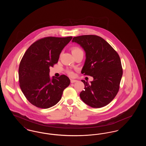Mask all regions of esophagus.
I'll return each instance as SVG.
<instances>
[{
    "label": "esophagus",
    "instance_id": "34e87169",
    "mask_svg": "<svg viewBox=\"0 0 146 146\" xmlns=\"http://www.w3.org/2000/svg\"><path fill=\"white\" fill-rule=\"evenodd\" d=\"M77 80H74V79H70V83H74L75 82H76Z\"/></svg>",
    "mask_w": 146,
    "mask_h": 146
}]
</instances>
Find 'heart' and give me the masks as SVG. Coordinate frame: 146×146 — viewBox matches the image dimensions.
Returning <instances> with one entry per match:
<instances>
[{
  "instance_id": "obj_1",
  "label": "heart",
  "mask_w": 146,
  "mask_h": 146,
  "mask_svg": "<svg viewBox=\"0 0 146 146\" xmlns=\"http://www.w3.org/2000/svg\"><path fill=\"white\" fill-rule=\"evenodd\" d=\"M71 51H72V53L73 55H75V54H76L77 53H78V52H79L80 51H83L82 50V49H80L79 48L76 46V47H73L71 49ZM67 73L70 76H73V74H74L73 72L72 71V70H67Z\"/></svg>"
}]
</instances>
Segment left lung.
I'll return each mask as SVG.
<instances>
[{"label":"left lung","mask_w":146,"mask_h":146,"mask_svg":"<svg viewBox=\"0 0 146 146\" xmlns=\"http://www.w3.org/2000/svg\"><path fill=\"white\" fill-rule=\"evenodd\" d=\"M72 42L83 47L86 60L82 73L94 78L85 85L80 97L84 103L93 108H101L110 104L119 90L123 76L120 57L111 45L96 35L75 36Z\"/></svg>","instance_id":"obj_1"}]
</instances>
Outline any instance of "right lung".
<instances>
[{
  "label": "right lung",
  "mask_w": 146,
  "mask_h": 146,
  "mask_svg": "<svg viewBox=\"0 0 146 146\" xmlns=\"http://www.w3.org/2000/svg\"><path fill=\"white\" fill-rule=\"evenodd\" d=\"M72 39L44 37L33 42L23 56L19 68V85L27 100L35 107L45 109L55 105L69 86L68 76L62 74L51 79L49 72Z\"/></svg>",
  "instance_id": "add662e5"
}]
</instances>
